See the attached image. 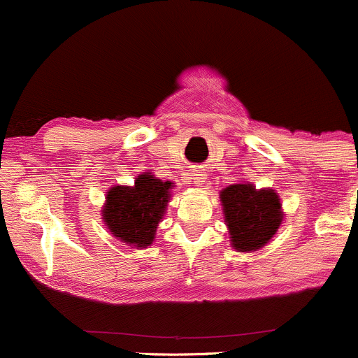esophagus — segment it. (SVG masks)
<instances>
[{
    "mask_svg": "<svg viewBox=\"0 0 358 358\" xmlns=\"http://www.w3.org/2000/svg\"><path fill=\"white\" fill-rule=\"evenodd\" d=\"M205 178H207V176L203 175V171H196V173L193 175V180H195V183L199 185V187H200V185H202V183L205 182Z\"/></svg>",
    "mask_w": 358,
    "mask_h": 358,
    "instance_id": "obj_1",
    "label": "esophagus"
}]
</instances>
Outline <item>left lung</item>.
Masks as SVG:
<instances>
[{
  "instance_id": "1",
  "label": "left lung",
  "mask_w": 358,
  "mask_h": 358,
  "mask_svg": "<svg viewBox=\"0 0 358 358\" xmlns=\"http://www.w3.org/2000/svg\"><path fill=\"white\" fill-rule=\"evenodd\" d=\"M224 219L237 252L264 248L282 222L281 199L273 188L257 190L250 182L234 183L220 192Z\"/></svg>"
}]
</instances>
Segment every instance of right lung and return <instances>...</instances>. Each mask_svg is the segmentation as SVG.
Wrapping results in <instances>:
<instances>
[{
    "mask_svg": "<svg viewBox=\"0 0 358 358\" xmlns=\"http://www.w3.org/2000/svg\"><path fill=\"white\" fill-rule=\"evenodd\" d=\"M173 183L151 173L139 175L133 187L116 185L106 195L102 220L116 239L145 249L153 244L156 229L165 215Z\"/></svg>",
    "mask_w": 358,
    "mask_h": 358,
    "instance_id": "add662e5",
    "label": "right lung"
}]
</instances>
